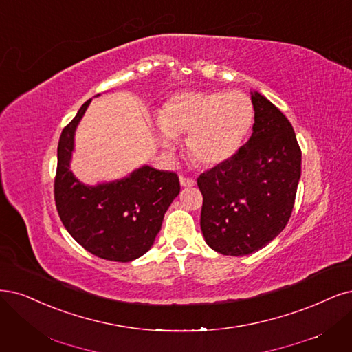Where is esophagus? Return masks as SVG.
I'll return each mask as SVG.
<instances>
[{
	"instance_id": "obj_1",
	"label": "esophagus",
	"mask_w": 352,
	"mask_h": 352,
	"mask_svg": "<svg viewBox=\"0 0 352 352\" xmlns=\"http://www.w3.org/2000/svg\"><path fill=\"white\" fill-rule=\"evenodd\" d=\"M195 184H197L195 179L180 176V186H184V188H192V186H195Z\"/></svg>"
}]
</instances>
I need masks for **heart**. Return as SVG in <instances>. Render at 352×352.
Masks as SVG:
<instances>
[{
	"label": "heart",
	"instance_id": "obj_1",
	"mask_svg": "<svg viewBox=\"0 0 352 352\" xmlns=\"http://www.w3.org/2000/svg\"><path fill=\"white\" fill-rule=\"evenodd\" d=\"M253 119V103L241 91L177 93L160 112V141L172 151L173 140L188 137V153L193 162L205 167L220 166L243 147Z\"/></svg>",
	"mask_w": 352,
	"mask_h": 352
}]
</instances>
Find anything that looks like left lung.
Segmentation results:
<instances>
[{
	"instance_id": "8db88e82",
	"label": "left lung",
	"mask_w": 352,
	"mask_h": 352,
	"mask_svg": "<svg viewBox=\"0 0 352 352\" xmlns=\"http://www.w3.org/2000/svg\"><path fill=\"white\" fill-rule=\"evenodd\" d=\"M249 141L228 162L198 177L201 230L207 245L230 256L258 252L285 228L301 175V150L284 113L258 91Z\"/></svg>"
}]
</instances>
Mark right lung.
Here are the masks:
<instances>
[{"label":"right lung","instance_id":"1","mask_svg":"<svg viewBox=\"0 0 352 352\" xmlns=\"http://www.w3.org/2000/svg\"><path fill=\"white\" fill-rule=\"evenodd\" d=\"M90 102L80 107L59 137L56 210L67 232L84 249L106 261L131 262L153 246L167 208L180 192L179 177L142 166L109 184H81L69 170V162L77 125Z\"/></svg>","mask_w":352,"mask_h":352}]
</instances>
